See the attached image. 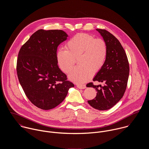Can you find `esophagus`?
<instances>
[{
	"mask_svg": "<svg viewBox=\"0 0 149 149\" xmlns=\"http://www.w3.org/2000/svg\"><path fill=\"white\" fill-rule=\"evenodd\" d=\"M77 87L79 89H85L86 88V85H81V84H79L77 85Z\"/></svg>",
	"mask_w": 149,
	"mask_h": 149,
	"instance_id": "34e87169",
	"label": "esophagus"
}]
</instances>
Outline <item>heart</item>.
Here are the masks:
<instances>
[{
	"label": "heart",
	"mask_w": 149,
	"mask_h": 149,
	"mask_svg": "<svg viewBox=\"0 0 149 149\" xmlns=\"http://www.w3.org/2000/svg\"><path fill=\"white\" fill-rule=\"evenodd\" d=\"M66 49L60 48L56 52V60L61 70L66 74L70 72L78 58L79 65L69 76L76 83L88 81L93 73L98 72L106 60L107 46L106 42L86 33H80L69 40Z\"/></svg>",
	"instance_id": "b5f03b06"
}]
</instances>
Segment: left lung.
<instances>
[{
  "instance_id": "left-lung-1",
  "label": "left lung",
  "mask_w": 149,
  "mask_h": 149,
  "mask_svg": "<svg viewBox=\"0 0 149 149\" xmlns=\"http://www.w3.org/2000/svg\"><path fill=\"white\" fill-rule=\"evenodd\" d=\"M96 30L106 43L107 55L103 66L93 81L105 84L103 86L94 85L92 83L86 85L97 91L96 96L88 103L95 109L103 111L111 108L122 98L127 87L130 68L127 55L119 40L106 30Z\"/></svg>"
}]
</instances>
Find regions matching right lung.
I'll return each mask as SVG.
<instances>
[{
  "label": "right lung",
  "instance_id": "1",
  "mask_svg": "<svg viewBox=\"0 0 149 149\" xmlns=\"http://www.w3.org/2000/svg\"><path fill=\"white\" fill-rule=\"evenodd\" d=\"M68 37L61 30L40 29L19 50L17 66L19 83L29 100L41 109L57 106L74 87L66 80L56 60L57 47Z\"/></svg>",
  "mask_w": 149,
  "mask_h": 149
}]
</instances>
